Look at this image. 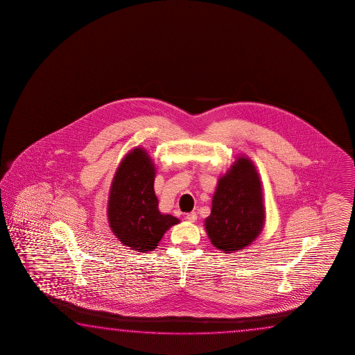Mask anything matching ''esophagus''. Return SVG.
<instances>
[{
    "mask_svg": "<svg viewBox=\"0 0 355 355\" xmlns=\"http://www.w3.org/2000/svg\"><path fill=\"white\" fill-rule=\"evenodd\" d=\"M185 218H187L189 223H195V221L198 220V215H196V212H193H193H189V214H187Z\"/></svg>",
    "mask_w": 355,
    "mask_h": 355,
    "instance_id": "34e87169",
    "label": "esophagus"
}]
</instances>
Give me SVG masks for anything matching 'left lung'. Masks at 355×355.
Segmentation results:
<instances>
[{
    "instance_id": "left-lung-1",
    "label": "left lung",
    "mask_w": 355,
    "mask_h": 355,
    "mask_svg": "<svg viewBox=\"0 0 355 355\" xmlns=\"http://www.w3.org/2000/svg\"><path fill=\"white\" fill-rule=\"evenodd\" d=\"M263 223L265 207L259 173L248 157H239L217 182L205 229L214 246L232 253L252 243Z\"/></svg>"
}]
</instances>
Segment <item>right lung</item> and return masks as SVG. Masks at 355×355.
Returning a JSON list of instances; mask_svg holds the SVG:
<instances>
[{"label": "right lung", "instance_id": "obj_1", "mask_svg": "<svg viewBox=\"0 0 355 355\" xmlns=\"http://www.w3.org/2000/svg\"><path fill=\"white\" fill-rule=\"evenodd\" d=\"M155 168L148 153L135 148L121 162L108 201L110 229L123 245L138 252L155 250L179 218L162 214L154 191Z\"/></svg>", "mask_w": 355, "mask_h": 355}]
</instances>
